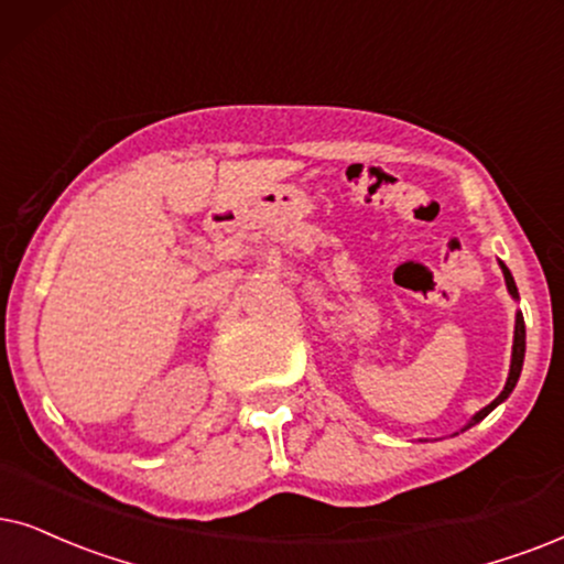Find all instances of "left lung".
<instances>
[{"mask_svg": "<svg viewBox=\"0 0 564 564\" xmlns=\"http://www.w3.org/2000/svg\"><path fill=\"white\" fill-rule=\"evenodd\" d=\"M500 268H502V275H505V286H508V294L516 299V302H520V296H518V286H516V281H512V273L508 270V265H505V262L500 260ZM523 359H525V323H523V312H516V333H512V356H510V372H508V382H505V388H502V393L495 398V401H491L489 405H484L481 411H476L471 419H468V424L463 426L460 432H466V430H471V426H476L481 422L484 416H489L491 411L497 409V405L500 403H505L510 398V393L512 390H516V384H518V377H520V369H523ZM458 434V432H455Z\"/></svg>", "mask_w": 564, "mask_h": 564, "instance_id": "8db88e82", "label": "left lung"}]
</instances>
